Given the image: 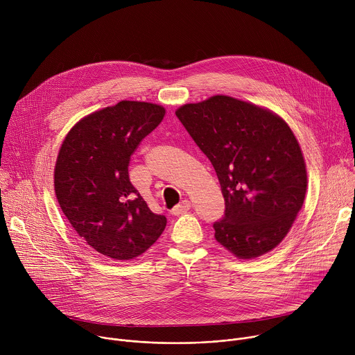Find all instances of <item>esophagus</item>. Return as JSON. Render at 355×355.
Returning <instances> with one entry per match:
<instances>
[{
  "instance_id": "esophagus-1",
  "label": "esophagus",
  "mask_w": 355,
  "mask_h": 355,
  "mask_svg": "<svg viewBox=\"0 0 355 355\" xmlns=\"http://www.w3.org/2000/svg\"><path fill=\"white\" fill-rule=\"evenodd\" d=\"M189 209H191V202H189V200H187V199H184L180 205H177V207H174V208H173L171 214H173V215H175V216H178V215H182V214L188 212Z\"/></svg>"
}]
</instances>
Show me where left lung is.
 <instances>
[{
    "instance_id": "obj_1",
    "label": "left lung",
    "mask_w": 355,
    "mask_h": 355,
    "mask_svg": "<svg viewBox=\"0 0 355 355\" xmlns=\"http://www.w3.org/2000/svg\"><path fill=\"white\" fill-rule=\"evenodd\" d=\"M212 163L225 198L215 239L239 259H256L288 234L306 193V166L291 128L272 112L215 95L175 112Z\"/></svg>"
}]
</instances>
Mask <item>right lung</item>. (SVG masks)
Returning a JSON list of instances; mask_svg holds the SVG:
<instances>
[{"label": "right lung", "instance_id": "right-lung-1", "mask_svg": "<svg viewBox=\"0 0 355 355\" xmlns=\"http://www.w3.org/2000/svg\"><path fill=\"white\" fill-rule=\"evenodd\" d=\"M164 114L156 104L121 101L76 123L59 151L55 191L63 214L88 245L114 260L140 256L167 225L148 209L128 170Z\"/></svg>", "mask_w": 355, "mask_h": 355}]
</instances>
